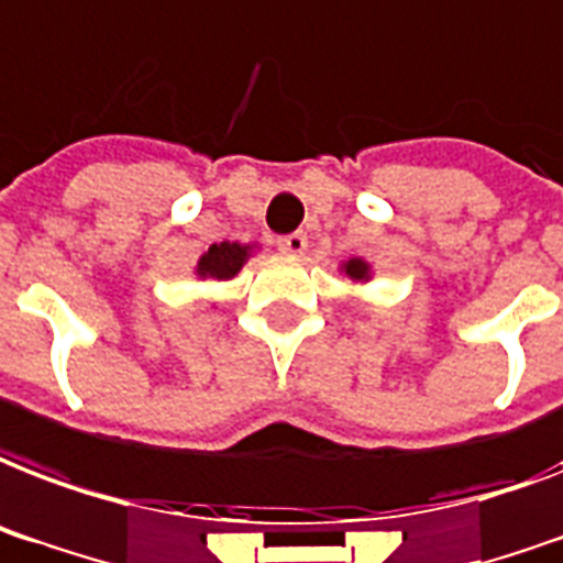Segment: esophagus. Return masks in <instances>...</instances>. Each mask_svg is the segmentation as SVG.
I'll return each instance as SVG.
<instances>
[{"instance_id":"esophagus-1","label":"esophagus","mask_w":563,"mask_h":563,"mask_svg":"<svg viewBox=\"0 0 563 563\" xmlns=\"http://www.w3.org/2000/svg\"><path fill=\"white\" fill-rule=\"evenodd\" d=\"M277 247H280L283 253H291V256H298V253L307 251V235H303V233L280 235V239H277Z\"/></svg>"}]
</instances>
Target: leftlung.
I'll use <instances>...</instances> for the list:
<instances>
[{
	"label": "left lung",
	"mask_w": 563,
	"mask_h": 563,
	"mask_svg": "<svg viewBox=\"0 0 563 563\" xmlns=\"http://www.w3.org/2000/svg\"><path fill=\"white\" fill-rule=\"evenodd\" d=\"M342 272H345V277H351L354 283L372 280V265H368L366 260H360V256H351L349 263H342Z\"/></svg>",
	"instance_id": "1"
}]
</instances>
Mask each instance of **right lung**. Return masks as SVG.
Wrapping results in <instances>:
<instances>
[{
  "label": "right lung",
  "instance_id": "add662e5",
  "mask_svg": "<svg viewBox=\"0 0 563 563\" xmlns=\"http://www.w3.org/2000/svg\"><path fill=\"white\" fill-rule=\"evenodd\" d=\"M253 253V244L239 242H221L212 244L209 251L197 260L195 274L200 280H233L235 274L242 272V265L247 263V256Z\"/></svg>",
  "mask_w": 563,
  "mask_h": 563
}]
</instances>
